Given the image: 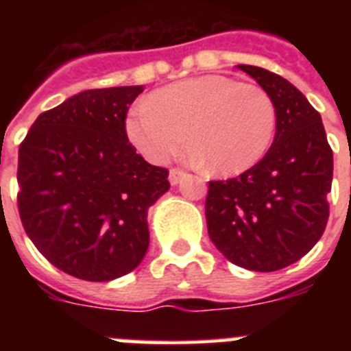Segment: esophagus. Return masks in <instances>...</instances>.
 <instances>
[{"label":"esophagus","mask_w":351,"mask_h":351,"mask_svg":"<svg viewBox=\"0 0 351 351\" xmlns=\"http://www.w3.org/2000/svg\"><path fill=\"white\" fill-rule=\"evenodd\" d=\"M182 176H184V172H182L181 169H170V172H169L170 184H178V182L181 181Z\"/></svg>","instance_id":"1"}]
</instances>
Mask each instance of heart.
<instances>
[{
  "label": "heart",
  "mask_w": 351,
  "mask_h": 351,
  "mask_svg": "<svg viewBox=\"0 0 351 351\" xmlns=\"http://www.w3.org/2000/svg\"><path fill=\"white\" fill-rule=\"evenodd\" d=\"M274 100L256 84L204 75L145 96L126 121L128 137L154 163L178 156L188 141L195 158L235 176L253 169L274 141Z\"/></svg>",
  "instance_id": "heart-1"
}]
</instances>
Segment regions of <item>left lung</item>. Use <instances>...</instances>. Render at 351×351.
<instances>
[{"label": "left lung", "mask_w": 351, "mask_h": 351, "mask_svg": "<svg viewBox=\"0 0 351 351\" xmlns=\"http://www.w3.org/2000/svg\"><path fill=\"white\" fill-rule=\"evenodd\" d=\"M271 95L278 123L271 149L253 169L209 181V237L239 267L272 272L302 258L324 234L332 186V149L324 123L287 79L239 64Z\"/></svg>", "instance_id": "1"}]
</instances>
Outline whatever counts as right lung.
Segmentation results:
<instances>
[{
  "instance_id": "obj_1",
  "label": "right lung",
  "mask_w": 351,
  "mask_h": 351,
  "mask_svg": "<svg viewBox=\"0 0 351 351\" xmlns=\"http://www.w3.org/2000/svg\"><path fill=\"white\" fill-rule=\"evenodd\" d=\"M144 86L88 89L45 110L19 145L17 207L49 262L86 281L128 274L149 246L147 209L170 188L128 141Z\"/></svg>"
}]
</instances>
